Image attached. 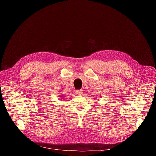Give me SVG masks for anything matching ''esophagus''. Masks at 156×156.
<instances>
[{"instance_id":"esophagus-1","label":"esophagus","mask_w":156,"mask_h":156,"mask_svg":"<svg viewBox=\"0 0 156 156\" xmlns=\"http://www.w3.org/2000/svg\"><path fill=\"white\" fill-rule=\"evenodd\" d=\"M83 90H82V89L78 90V91H76L77 95H79V96H82V95L83 94Z\"/></svg>"}]
</instances>
